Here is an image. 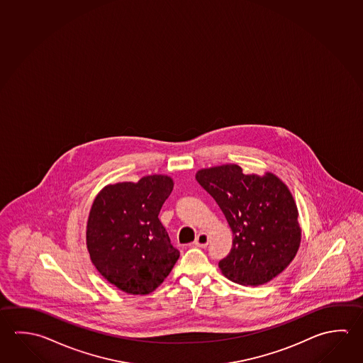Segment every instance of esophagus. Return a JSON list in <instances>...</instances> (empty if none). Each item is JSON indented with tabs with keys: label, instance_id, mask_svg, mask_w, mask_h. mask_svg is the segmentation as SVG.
<instances>
[{
	"label": "esophagus",
	"instance_id": "34e87169",
	"mask_svg": "<svg viewBox=\"0 0 363 363\" xmlns=\"http://www.w3.org/2000/svg\"><path fill=\"white\" fill-rule=\"evenodd\" d=\"M195 246L197 247H206L208 243H209V235H206L205 232H200L195 238Z\"/></svg>",
	"mask_w": 363,
	"mask_h": 363
}]
</instances>
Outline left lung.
Instances as JSON below:
<instances>
[{
	"mask_svg": "<svg viewBox=\"0 0 363 363\" xmlns=\"http://www.w3.org/2000/svg\"><path fill=\"white\" fill-rule=\"evenodd\" d=\"M195 177L233 233L230 252L219 261L223 275L251 286L279 275L301 243L298 209L286 184L272 172L245 174L237 164L203 168Z\"/></svg>",
	"mask_w": 363,
	"mask_h": 363,
	"instance_id": "left-lung-1",
	"label": "left lung"
}]
</instances>
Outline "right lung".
I'll return each mask as SVG.
<instances>
[{
	"instance_id": "right-lung-1",
	"label": "right lung",
	"mask_w": 363,
	"mask_h": 363,
	"mask_svg": "<svg viewBox=\"0 0 363 363\" xmlns=\"http://www.w3.org/2000/svg\"><path fill=\"white\" fill-rule=\"evenodd\" d=\"M172 190L169 176L150 174L136 184H107L93 201L86 223L90 260L122 292H153L179 260L158 218Z\"/></svg>"
}]
</instances>
